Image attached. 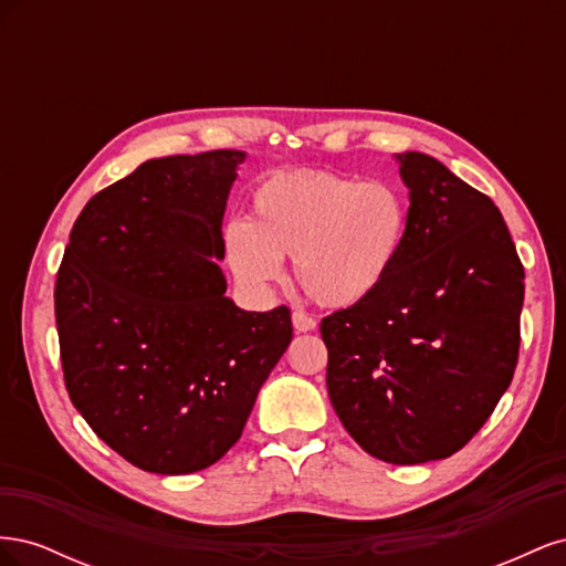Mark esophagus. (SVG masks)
<instances>
[{
	"instance_id": "34e87169",
	"label": "esophagus",
	"mask_w": 566,
	"mask_h": 566,
	"mask_svg": "<svg viewBox=\"0 0 566 566\" xmlns=\"http://www.w3.org/2000/svg\"><path fill=\"white\" fill-rule=\"evenodd\" d=\"M293 325H295V331H300V333H310V331L316 328V318H312L310 314H304V312H293Z\"/></svg>"
}]
</instances>
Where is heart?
<instances>
[{
	"instance_id": "heart-1",
	"label": "heart",
	"mask_w": 566,
	"mask_h": 566,
	"mask_svg": "<svg viewBox=\"0 0 566 566\" xmlns=\"http://www.w3.org/2000/svg\"><path fill=\"white\" fill-rule=\"evenodd\" d=\"M410 205L391 181H361L321 169L266 179L250 221L224 235L227 262L248 287H266L293 256L295 283L321 306L347 310L370 300L397 266Z\"/></svg>"
}]
</instances>
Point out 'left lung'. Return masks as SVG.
<instances>
[{
  "label": "left lung",
  "instance_id": "8db88e82",
  "mask_svg": "<svg viewBox=\"0 0 566 566\" xmlns=\"http://www.w3.org/2000/svg\"><path fill=\"white\" fill-rule=\"evenodd\" d=\"M403 252L370 300L321 321L331 403L352 439L394 465L449 458L482 430L520 358L524 266L493 200L424 153Z\"/></svg>",
  "mask_w": 566,
  "mask_h": 566
}]
</instances>
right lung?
I'll use <instances>...</instances> for the list:
<instances>
[{"mask_svg": "<svg viewBox=\"0 0 566 566\" xmlns=\"http://www.w3.org/2000/svg\"><path fill=\"white\" fill-rule=\"evenodd\" d=\"M241 150L146 160L80 212L54 306L67 397L134 468L188 474L241 439L293 339L285 304L243 312L212 256Z\"/></svg>", "mask_w": 566, "mask_h": 566, "instance_id": "add662e5", "label": "right lung"}]
</instances>
